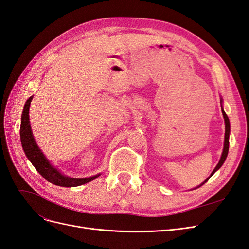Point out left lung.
Masks as SVG:
<instances>
[{
  "label": "left lung",
  "instance_id": "1",
  "mask_svg": "<svg viewBox=\"0 0 249 249\" xmlns=\"http://www.w3.org/2000/svg\"><path fill=\"white\" fill-rule=\"evenodd\" d=\"M220 103H222V100H220ZM221 111H222V115H223V118H224V123H225V134H224V146H223V152H222V155H221V158H220V160H219V163L217 164V166L215 167V169L212 171V173H211V176L205 180V182H203L201 185H199L198 187H200V186H202L203 184H205L207 180L212 177L214 173L219 169L221 166H222V164L224 163V161H225V159H227V157H228V153H229V146H230V132H231V124H230V119H229V117H228V115H227V113L224 112V110L221 108ZM197 187V188H198Z\"/></svg>",
  "mask_w": 249,
  "mask_h": 249
}]
</instances>
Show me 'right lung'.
Segmentation results:
<instances>
[{
    "instance_id": "right-lung-1",
    "label": "right lung",
    "mask_w": 249,
    "mask_h": 249,
    "mask_svg": "<svg viewBox=\"0 0 249 249\" xmlns=\"http://www.w3.org/2000/svg\"><path fill=\"white\" fill-rule=\"evenodd\" d=\"M32 99L33 96L29 97L25 104L24 110H22L20 132H19L20 141L27 158L30 160V162L32 163L35 169L40 173L41 177H43L47 180H49L50 183L57 186H61V187H77L80 185H84L88 182H91V180H93L97 177H100L101 175L99 173V175L90 177V178H70L62 175L61 172L57 170L54 166H53V165H51L49 160L42 154L40 148L37 146L32 134L31 125H30L29 109H30V104H31Z\"/></svg>"
}]
</instances>
